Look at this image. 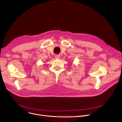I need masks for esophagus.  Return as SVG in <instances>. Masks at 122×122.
<instances>
[{
	"instance_id": "obj_1",
	"label": "esophagus",
	"mask_w": 122,
	"mask_h": 122,
	"mask_svg": "<svg viewBox=\"0 0 122 122\" xmlns=\"http://www.w3.org/2000/svg\"><path fill=\"white\" fill-rule=\"evenodd\" d=\"M55 57L56 59H59V58H60V55H58V54L55 55Z\"/></svg>"
}]
</instances>
